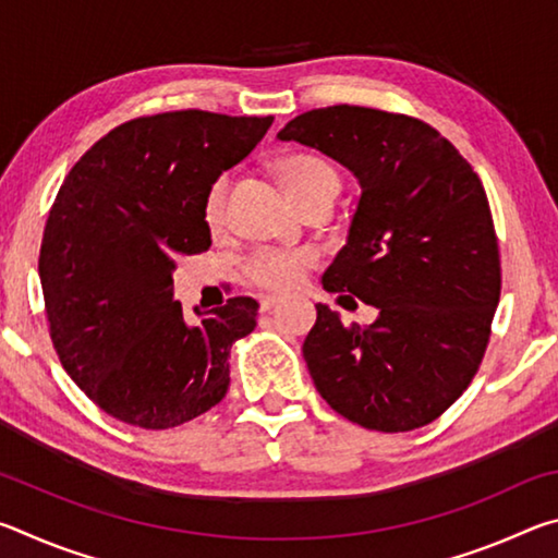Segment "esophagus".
Masks as SVG:
<instances>
[{
    "label": "esophagus",
    "mask_w": 558,
    "mask_h": 558,
    "mask_svg": "<svg viewBox=\"0 0 558 558\" xmlns=\"http://www.w3.org/2000/svg\"><path fill=\"white\" fill-rule=\"evenodd\" d=\"M280 302L278 295H263L260 298V313H268V310H272Z\"/></svg>",
    "instance_id": "1"
}]
</instances>
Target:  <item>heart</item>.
<instances>
[{
	"label": "heart",
	"instance_id": "heart-1",
	"mask_svg": "<svg viewBox=\"0 0 558 558\" xmlns=\"http://www.w3.org/2000/svg\"><path fill=\"white\" fill-rule=\"evenodd\" d=\"M282 182L288 194L298 204L323 192H339L337 169L315 155H292L280 165ZM226 189L229 177H219L209 186L204 199V219L211 229H219L226 211ZM317 263V253L310 248H260L248 260V276L253 282L268 290H290L305 278V272Z\"/></svg>",
	"mask_w": 558,
	"mask_h": 558
}]
</instances>
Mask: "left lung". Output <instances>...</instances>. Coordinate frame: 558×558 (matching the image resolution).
<instances>
[{
  "instance_id": "obj_1",
  "label": "left lung",
  "mask_w": 558,
  "mask_h": 558,
  "mask_svg": "<svg viewBox=\"0 0 558 558\" xmlns=\"http://www.w3.org/2000/svg\"><path fill=\"white\" fill-rule=\"evenodd\" d=\"M278 140L319 149L362 186L323 286L352 292L379 317L347 327L339 313L315 305L302 356L319 396L369 430L426 426L468 389L499 302V251L483 182L438 130L396 112L310 110Z\"/></svg>"
}]
</instances>
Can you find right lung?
I'll list each match as a JSON object with an SVG mask.
<instances>
[{"label": "right lung", "mask_w": 558, "mask_h": 558, "mask_svg": "<svg viewBox=\"0 0 558 558\" xmlns=\"http://www.w3.org/2000/svg\"><path fill=\"white\" fill-rule=\"evenodd\" d=\"M268 118L177 110L122 122L56 194L39 278L65 374L112 418L182 426L229 391V354L253 332L258 302L231 298L194 313L174 300L179 256L209 251V186L251 155Z\"/></svg>", "instance_id": "obj_1"}]
</instances>
